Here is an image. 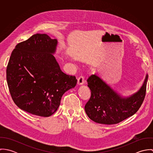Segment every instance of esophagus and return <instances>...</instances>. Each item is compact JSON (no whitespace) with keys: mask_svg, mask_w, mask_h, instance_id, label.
I'll return each mask as SVG.
<instances>
[{"mask_svg":"<svg viewBox=\"0 0 153 153\" xmlns=\"http://www.w3.org/2000/svg\"><path fill=\"white\" fill-rule=\"evenodd\" d=\"M84 82H85V81H84V79L83 76H79L78 78V80H77V84L78 85H83L84 84Z\"/></svg>","mask_w":153,"mask_h":153,"instance_id":"esophagus-1","label":"esophagus"}]
</instances>
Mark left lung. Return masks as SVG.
Listing matches in <instances>:
<instances>
[{"instance_id": "obj_1", "label": "left lung", "mask_w": 153, "mask_h": 153, "mask_svg": "<svg viewBox=\"0 0 153 153\" xmlns=\"http://www.w3.org/2000/svg\"><path fill=\"white\" fill-rule=\"evenodd\" d=\"M148 78L147 74L139 89L125 97L111 87L98 74L91 75L87 82L91 96L85 105L88 117L97 123L111 125L133 115L144 100Z\"/></svg>"}]
</instances>
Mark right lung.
<instances>
[{"label":"right lung","instance_id":"1","mask_svg":"<svg viewBox=\"0 0 153 153\" xmlns=\"http://www.w3.org/2000/svg\"><path fill=\"white\" fill-rule=\"evenodd\" d=\"M57 39L36 33L18 44L6 69V79L15 104L30 114L52 115L64 94L76 86L75 76L64 73L53 55Z\"/></svg>","mask_w":153,"mask_h":153}]
</instances>
